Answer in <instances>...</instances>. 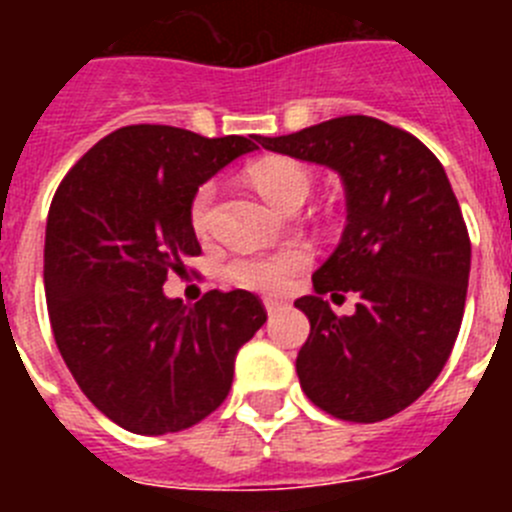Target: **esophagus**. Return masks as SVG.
<instances>
[{
    "instance_id": "esophagus-1",
    "label": "esophagus",
    "mask_w": 512,
    "mask_h": 512,
    "mask_svg": "<svg viewBox=\"0 0 512 512\" xmlns=\"http://www.w3.org/2000/svg\"><path fill=\"white\" fill-rule=\"evenodd\" d=\"M264 307H266V312H269V315H277V312L287 310V302H282V300H264Z\"/></svg>"
}]
</instances>
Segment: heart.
<instances>
[{
  "instance_id": "1",
  "label": "heart",
  "mask_w": 512,
  "mask_h": 512,
  "mask_svg": "<svg viewBox=\"0 0 512 512\" xmlns=\"http://www.w3.org/2000/svg\"><path fill=\"white\" fill-rule=\"evenodd\" d=\"M248 182L264 194L266 200L277 210H295L310 197L312 176L302 164L292 158H264L248 166ZM212 202H215V184H202L194 194L192 207H189V220L192 228L200 235L210 230ZM312 261L310 248L302 243H292L279 251L269 253H246L235 256L225 266V277L230 284L251 292H264V295H279L292 284V279L307 269Z\"/></svg>"
}]
</instances>
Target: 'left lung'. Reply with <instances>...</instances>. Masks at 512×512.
<instances>
[{
  "label": "left lung",
  "mask_w": 512,
  "mask_h": 512,
  "mask_svg": "<svg viewBox=\"0 0 512 512\" xmlns=\"http://www.w3.org/2000/svg\"><path fill=\"white\" fill-rule=\"evenodd\" d=\"M259 143L328 166L346 187L341 243L312 274L315 295L295 302L310 320L302 390L333 418H392L436 382L464 318L472 243L449 176L415 135L366 115ZM328 291H356L355 315L338 319Z\"/></svg>",
  "instance_id": "1"
}]
</instances>
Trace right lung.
I'll list each match as a JSON object with an SVG mask.
<instances>
[{
  "mask_svg": "<svg viewBox=\"0 0 512 512\" xmlns=\"http://www.w3.org/2000/svg\"><path fill=\"white\" fill-rule=\"evenodd\" d=\"M253 139L128 125L58 184L43 256L53 338L81 392L125 431L164 436L207 418L228 397L238 348L266 323L246 289H212L194 307L164 295L171 271L202 253L194 194L256 151Z\"/></svg>",
  "mask_w": 512,
  "mask_h": 512,
  "instance_id": "1",
  "label": "right lung"
}]
</instances>
